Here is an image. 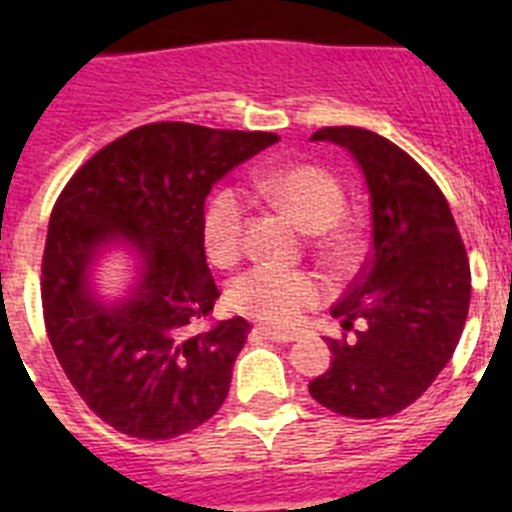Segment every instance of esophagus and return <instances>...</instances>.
Masks as SVG:
<instances>
[{"instance_id":"esophagus-1","label":"esophagus","mask_w":512,"mask_h":512,"mask_svg":"<svg viewBox=\"0 0 512 512\" xmlns=\"http://www.w3.org/2000/svg\"><path fill=\"white\" fill-rule=\"evenodd\" d=\"M253 333L261 338H269V341H277V343H289L295 341V333H282V330H274V328H266V325H256Z\"/></svg>"}]
</instances>
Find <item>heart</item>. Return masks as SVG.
<instances>
[{"label": "heart", "mask_w": 512, "mask_h": 512, "mask_svg": "<svg viewBox=\"0 0 512 512\" xmlns=\"http://www.w3.org/2000/svg\"><path fill=\"white\" fill-rule=\"evenodd\" d=\"M253 189L271 205L289 212L310 233H318V251L330 266H354L359 243L351 230L338 220L346 210V192L330 171L312 164H289L277 169L256 171ZM246 202L235 189L225 187L207 200L202 210V243L207 259L215 266L238 261L243 248ZM325 287L312 271L277 269V266H251L228 284V305L248 318L289 328L302 318V312L318 305Z\"/></svg>", "instance_id": "heart-1"}]
</instances>
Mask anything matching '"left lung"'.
<instances>
[{
    "label": "left lung",
    "mask_w": 512,
    "mask_h": 512,
    "mask_svg": "<svg viewBox=\"0 0 512 512\" xmlns=\"http://www.w3.org/2000/svg\"><path fill=\"white\" fill-rule=\"evenodd\" d=\"M348 148L372 200V253L333 305L343 330L310 395L346 418H390L433 384L467 323L472 274L449 202L428 171L364 128H320Z\"/></svg>",
    "instance_id": "8db88e82"
}]
</instances>
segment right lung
Listing matches in <instances>:
<instances>
[{
  "instance_id": "1",
  "label": "right lung",
  "mask_w": 512,
  "mask_h": 512,
  "mask_svg": "<svg viewBox=\"0 0 512 512\" xmlns=\"http://www.w3.org/2000/svg\"><path fill=\"white\" fill-rule=\"evenodd\" d=\"M274 133L151 122L94 153L58 194L43 251L45 333L94 415L166 441L210 420L230 390L248 320L202 328L220 297L202 243L212 184L277 143ZM122 234L141 256L128 301L104 306L88 266Z\"/></svg>"
}]
</instances>
